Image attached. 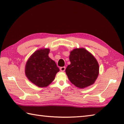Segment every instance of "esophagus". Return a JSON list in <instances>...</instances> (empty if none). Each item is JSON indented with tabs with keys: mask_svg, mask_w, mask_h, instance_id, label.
<instances>
[{
	"mask_svg": "<svg viewBox=\"0 0 124 124\" xmlns=\"http://www.w3.org/2000/svg\"><path fill=\"white\" fill-rule=\"evenodd\" d=\"M60 70L61 71H64L65 70V67H60Z\"/></svg>",
	"mask_w": 124,
	"mask_h": 124,
	"instance_id": "1",
	"label": "esophagus"
}]
</instances>
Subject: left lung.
<instances>
[{"label": "left lung", "mask_w": 124, "mask_h": 124, "mask_svg": "<svg viewBox=\"0 0 124 124\" xmlns=\"http://www.w3.org/2000/svg\"><path fill=\"white\" fill-rule=\"evenodd\" d=\"M70 64L65 72L71 83L80 88L93 84L98 77L99 65L95 58L84 48L73 49L69 56Z\"/></svg>", "instance_id": "8db88e82"}]
</instances>
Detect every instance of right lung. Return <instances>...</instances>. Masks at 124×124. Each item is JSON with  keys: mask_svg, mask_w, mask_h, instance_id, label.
<instances>
[{"mask_svg": "<svg viewBox=\"0 0 124 124\" xmlns=\"http://www.w3.org/2000/svg\"><path fill=\"white\" fill-rule=\"evenodd\" d=\"M49 49H40L28 59L25 73L28 79L39 87H45L54 80L59 71L56 63L48 56Z\"/></svg>", "mask_w": 124, "mask_h": 124, "instance_id": "add662e5", "label": "right lung"}]
</instances>
